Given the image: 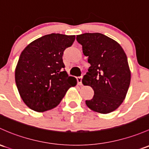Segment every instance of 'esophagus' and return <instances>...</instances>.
<instances>
[{
  "label": "esophagus",
  "mask_w": 149,
  "mask_h": 149,
  "mask_svg": "<svg viewBox=\"0 0 149 149\" xmlns=\"http://www.w3.org/2000/svg\"><path fill=\"white\" fill-rule=\"evenodd\" d=\"M82 76H80V77H77V81H78V84L79 86L82 85Z\"/></svg>",
  "instance_id": "34e87169"
}]
</instances>
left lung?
Listing matches in <instances>:
<instances>
[{
    "label": "left lung",
    "mask_w": 149,
    "mask_h": 149,
    "mask_svg": "<svg viewBox=\"0 0 149 149\" xmlns=\"http://www.w3.org/2000/svg\"><path fill=\"white\" fill-rule=\"evenodd\" d=\"M76 40L91 64L82 83L93 89L94 95L86 104L100 113L113 111L126 98L131 82L127 56L118 42L102 33H86Z\"/></svg>",
    "instance_id": "8db88e82"
}]
</instances>
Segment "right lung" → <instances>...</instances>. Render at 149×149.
<instances>
[{"label":"right lung","instance_id":"1","mask_svg":"<svg viewBox=\"0 0 149 149\" xmlns=\"http://www.w3.org/2000/svg\"><path fill=\"white\" fill-rule=\"evenodd\" d=\"M75 36L51 33L31 42L22 51L15 80L23 102L32 110L44 112L56 107L67 91L76 86V78L65 70L63 54Z\"/></svg>","mask_w":149,"mask_h":149}]
</instances>
